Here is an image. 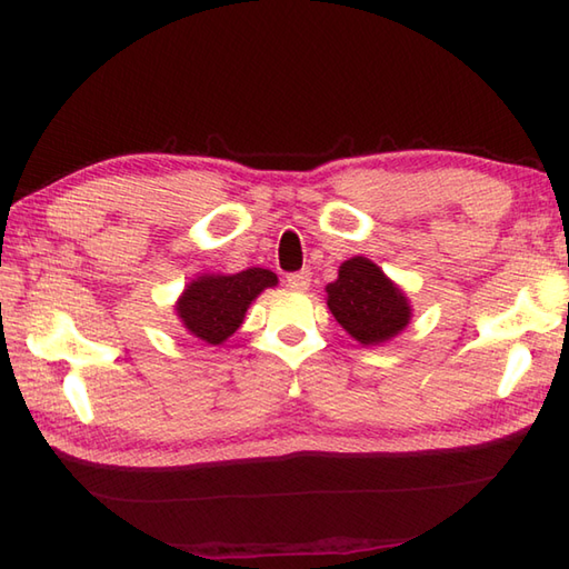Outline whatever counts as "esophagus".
<instances>
[{"label": "esophagus", "mask_w": 569, "mask_h": 569, "mask_svg": "<svg viewBox=\"0 0 569 569\" xmlns=\"http://www.w3.org/2000/svg\"><path fill=\"white\" fill-rule=\"evenodd\" d=\"M286 281H288V286L293 288V291H308V286H310V271L303 269V271L288 273Z\"/></svg>", "instance_id": "obj_1"}]
</instances>
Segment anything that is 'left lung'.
I'll list each match as a JSON object with an SVG mask.
<instances>
[{"mask_svg": "<svg viewBox=\"0 0 569 569\" xmlns=\"http://www.w3.org/2000/svg\"><path fill=\"white\" fill-rule=\"evenodd\" d=\"M328 308L361 345L391 340L410 320L406 296L365 257L340 266V278L328 286Z\"/></svg>", "mask_w": 569, "mask_h": 569, "instance_id": "1", "label": "left lung"}]
</instances>
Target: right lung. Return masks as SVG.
Returning a JSON list of instances; mask_svg holds the SVG:
<instances>
[{
	"label": "right lung",
	"mask_w": 569,
	"mask_h": 569,
	"mask_svg": "<svg viewBox=\"0 0 569 569\" xmlns=\"http://www.w3.org/2000/svg\"><path fill=\"white\" fill-rule=\"evenodd\" d=\"M269 269H247L234 276H200L178 300L186 330L208 345H222L244 320V312L263 288L276 286Z\"/></svg>",
	"instance_id": "add662e5"
}]
</instances>
